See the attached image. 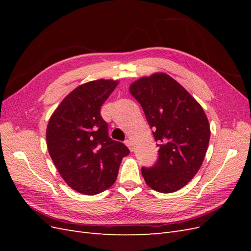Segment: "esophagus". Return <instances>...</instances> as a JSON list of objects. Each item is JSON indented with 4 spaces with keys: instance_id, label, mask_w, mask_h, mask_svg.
<instances>
[{
    "instance_id": "34e87169",
    "label": "esophagus",
    "mask_w": 251,
    "mask_h": 251,
    "mask_svg": "<svg viewBox=\"0 0 251 251\" xmlns=\"http://www.w3.org/2000/svg\"><path fill=\"white\" fill-rule=\"evenodd\" d=\"M125 143H126V146L128 149H130V151H133V150H134V148H133V142H132L130 139H127V140L125 141Z\"/></svg>"
}]
</instances>
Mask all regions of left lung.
Masks as SVG:
<instances>
[{"mask_svg": "<svg viewBox=\"0 0 251 251\" xmlns=\"http://www.w3.org/2000/svg\"><path fill=\"white\" fill-rule=\"evenodd\" d=\"M128 90L142 107L159 147L157 162L142 168V176L159 193L177 192L203 163L210 138L208 119L199 102L166 73L141 77Z\"/></svg>", "mask_w": 251, "mask_h": 251, "instance_id": "1", "label": "left lung"}]
</instances>
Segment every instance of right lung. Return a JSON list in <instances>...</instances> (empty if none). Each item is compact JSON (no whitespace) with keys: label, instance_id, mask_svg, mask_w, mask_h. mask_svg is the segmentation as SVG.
<instances>
[{"label":"right lung","instance_id":"obj_1","mask_svg":"<svg viewBox=\"0 0 251 251\" xmlns=\"http://www.w3.org/2000/svg\"><path fill=\"white\" fill-rule=\"evenodd\" d=\"M118 80L98 79L74 89L49 119L46 140L50 157L66 183L74 191L96 195L116 181L123 158L130 154L124 143L109 137L100 115L102 103Z\"/></svg>","mask_w":251,"mask_h":251}]
</instances>
